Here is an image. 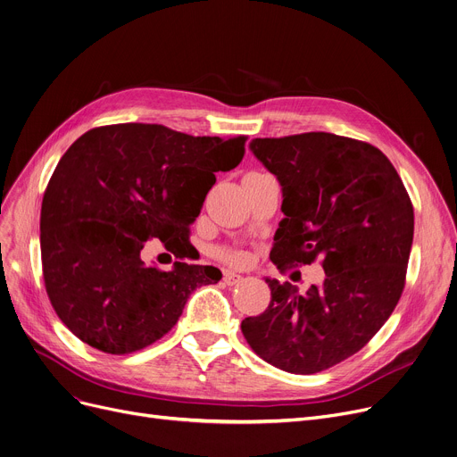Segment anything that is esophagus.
<instances>
[{"label": "esophagus", "instance_id": "esophagus-1", "mask_svg": "<svg viewBox=\"0 0 457 457\" xmlns=\"http://www.w3.org/2000/svg\"><path fill=\"white\" fill-rule=\"evenodd\" d=\"M241 281H243V276H241V274L231 272V270H226V272H224V283H226V285L233 287V285L241 283Z\"/></svg>", "mask_w": 457, "mask_h": 457}]
</instances>
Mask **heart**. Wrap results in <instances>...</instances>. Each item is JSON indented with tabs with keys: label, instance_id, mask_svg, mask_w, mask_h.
Returning <instances> with one entry per match:
<instances>
[{
	"label": "heart",
	"instance_id": "heart-1",
	"mask_svg": "<svg viewBox=\"0 0 457 457\" xmlns=\"http://www.w3.org/2000/svg\"><path fill=\"white\" fill-rule=\"evenodd\" d=\"M220 257L226 259V261H231V262H241L243 261L241 253H238V252H229V250H222Z\"/></svg>",
	"mask_w": 457,
	"mask_h": 457
}]
</instances>
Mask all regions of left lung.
<instances>
[{
  "instance_id": "left-lung-1",
  "label": "left lung",
  "mask_w": 457,
  "mask_h": 457,
  "mask_svg": "<svg viewBox=\"0 0 457 457\" xmlns=\"http://www.w3.org/2000/svg\"><path fill=\"white\" fill-rule=\"evenodd\" d=\"M250 150L283 192L272 262L283 269L320 257L326 278L305 295L265 278L272 300L241 329L267 363L315 374L361 350L391 317L413 245V205L372 144L319 131L253 138Z\"/></svg>"
}]
</instances>
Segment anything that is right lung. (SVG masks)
I'll return each mask as SVG.
<instances>
[{
  "mask_svg": "<svg viewBox=\"0 0 457 457\" xmlns=\"http://www.w3.org/2000/svg\"><path fill=\"white\" fill-rule=\"evenodd\" d=\"M248 137H192L157 124L81 135L61 157L40 211L46 293L64 326L105 353L142 350L170 331L192 291L220 281L214 267H146L159 238L185 257L216 172L245 157Z\"/></svg>",
  "mask_w": 457,
  "mask_h": 457,
  "instance_id": "1",
  "label": "right lung"
}]
</instances>
